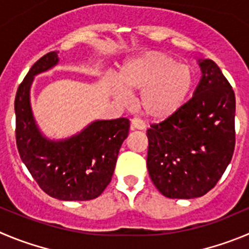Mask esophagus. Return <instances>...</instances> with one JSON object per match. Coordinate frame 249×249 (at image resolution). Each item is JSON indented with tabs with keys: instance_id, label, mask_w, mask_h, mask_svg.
<instances>
[{
	"instance_id": "34e87169",
	"label": "esophagus",
	"mask_w": 249,
	"mask_h": 249,
	"mask_svg": "<svg viewBox=\"0 0 249 249\" xmlns=\"http://www.w3.org/2000/svg\"><path fill=\"white\" fill-rule=\"evenodd\" d=\"M146 127L145 123L142 122L141 119H139V118H134V119L131 120V123H130V129L131 130H143Z\"/></svg>"
}]
</instances>
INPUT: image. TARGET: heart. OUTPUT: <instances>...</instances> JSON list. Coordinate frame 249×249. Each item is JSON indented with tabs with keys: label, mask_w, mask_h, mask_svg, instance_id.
<instances>
[{
	"label": "heart",
	"mask_w": 249,
	"mask_h": 249,
	"mask_svg": "<svg viewBox=\"0 0 249 249\" xmlns=\"http://www.w3.org/2000/svg\"><path fill=\"white\" fill-rule=\"evenodd\" d=\"M126 93H141L140 109L147 117L163 120L184 107L195 85L192 67L171 55L151 51L127 62L119 73ZM119 98L124 99L122 94Z\"/></svg>",
	"instance_id": "obj_1"
}]
</instances>
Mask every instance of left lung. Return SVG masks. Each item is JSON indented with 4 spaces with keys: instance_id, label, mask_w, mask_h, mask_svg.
<instances>
[{
    "instance_id": "1",
    "label": "left lung",
    "mask_w": 249,
    "mask_h": 249,
    "mask_svg": "<svg viewBox=\"0 0 249 249\" xmlns=\"http://www.w3.org/2000/svg\"><path fill=\"white\" fill-rule=\"evenodd\" d=\"M194 96L178 113L147 130V169L167 198L205 195L222 177L236 143V98L232 86L213 60Z\"/></svg>"
}]
</instances>
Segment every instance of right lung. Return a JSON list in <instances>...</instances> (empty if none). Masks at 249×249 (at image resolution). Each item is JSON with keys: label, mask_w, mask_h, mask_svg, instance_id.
Wrapping results in <instances>:
<instances>
[{"label": "right lung", "mask_w": 249, "mask_h": 249, "mask_svg": "<svg viewBox=\"0 0 249 249\" xmlns=\"http://www.w3.org/2000/svg\"><path fill=\"white\" fill-rule=\"evenodd\" d=\"M57 60L55 51L41 56L18 87L15 99L16 143L32 177L51 198L92 200L110 183L130 122L126 118L98 120L78 135L57 142L41 136L30 110V83L34 76L55 66Z\"/></svg>", "instance_id": "add662e5"}]
</instances>
